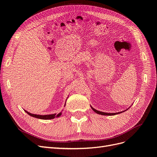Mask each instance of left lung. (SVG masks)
<instances>
[{
	"instance_id": "8db88e82",
	"label": "left lung",
	"mask_w": 157,
	"mask_h": 157,
	"mask_svg": "<svg viewBox=\"0 0 157 157\" xmlns=\"http://www.w3.org/2000/svg\"><path fill=\"white\" fill-rule=\"evenodd\" d=\"M91 108L92 109V110L95 112V113H97V114H102V115H107V116H111V115H115V114H120V113H123V112H124V111H127V110H125V111H121V112H118V113H104V112H102V111H98V110H96V109H95L94 108H92V107L91 106Z\"/></svg>"
}]
</instances>
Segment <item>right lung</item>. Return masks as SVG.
Here are the masks:
<instances>
[{
  "instance_id": "obj_1",
  "label": "right lung",
  "mask_w": 157,
  "mask_h": 157,
  "mask_svg": "<svg viewBox=\"0 0 157 157\" xmlns=\"http://www.w3.org/2000/svg\"><path fill=\"white\" fill-rule=\"evenodd\" d=\"M66 104V102H65ZM65 104L64 105V107L65 105ZM29 115H30V116L32 117H34V118H39V119H42V120H51V119H53L55 118H58L61 116L62 114V112L59 113V114H56V113H55V114H46V115H39V114H32L29 112H28L26 110H24Z\"/></svg>"
}]
</instances>
